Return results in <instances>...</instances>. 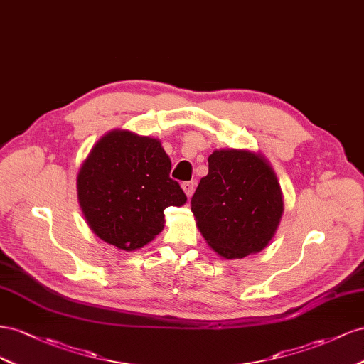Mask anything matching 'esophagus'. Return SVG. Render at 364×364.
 Instances as JSON below:
<instances>
[{
	"instance_id": "esophagus-1",
	"label": "esophagus",
	"mask_w": 364,
	"mask_h": 364,
	"mask_svg": "<svg viewBox=\"0 0 364 364\" xmlns=\"http://www.w3.org/2000/svg\"><path fill=\"white\" fill-rule=\"evenodd\" d=\"M181 188H183V191H184L186 195L191 196V195L193 193V189H195V183H193V181H186V183L181 184Z\"/></svg>"
}]
</instances>
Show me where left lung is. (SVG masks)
Listing matches in <instances>:
<instances>
[{
    "mask_svg": "<svg viewBox=\"0 0 364 364\" xmlns=\"http://www.w3.org/2000/svg\"><path fill=\"white\" fill-rule=\"evenodd\" d=\"M191 209L205 242L223 259L259 253L273 240L284 213V195L261 152L223 148L209 155V173Z\"/></svg>",
    "mask_w": 364,
    "mask_h": 364,
    "instance_id": "obj_1",
    "label": "left lung"
}]
</instances>
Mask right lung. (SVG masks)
<instances>
[{
  "label": "right lung",
  "mask_w": 364,
  "mask_h": 364,
  "mask_svg": "<svg viewBox=\"0 0 364 364\" xmlns=\"http://www.w3.org/2000/svg\"><path fill=\"white\" fill-rule=\"evenodd\" d=\"M161 141L112 129L91 148L77 172V200L97 237L123 252L139 250L164 228L163 210L186 204Z\"/></svg>",
  "instance_id": "obj_1"
}]
</instances>
